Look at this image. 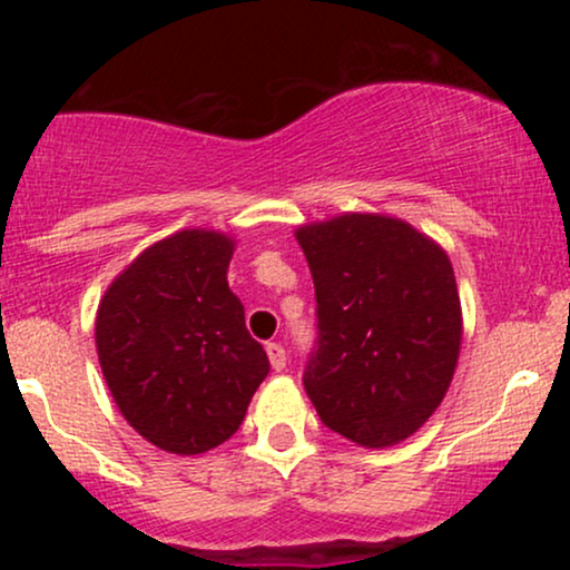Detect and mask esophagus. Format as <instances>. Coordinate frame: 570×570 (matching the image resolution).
<instances>
[{"mask_svg": "<svg viewBox=\"0 0 570 570\" xmlns=\"http://www.w3.org/2000/svg\"><path fill=\"white\" fill-rule=\"evenodd\" d=\"M267 358H271V367L276 370V372H281L286 367V351H284V345L281 343H267Z\"/></svg>", "mask_w": 570, "mask_h": 570, "instance_id": "1", "label": "esophagus"}]
</instances>
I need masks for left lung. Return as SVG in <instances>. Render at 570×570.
<instances>
[{
  "instance_id": "8db88e82",
  "label": "left lung",
  "mask_w": 570,
  "mask_h": 570,
  "mask_svg": "<svg viewBox=\"0 0 570 570\" xmlns=\"http://www.w3.org/2000/svg\"><path fill=\"white\" fill-rule=\"evenodd\" d=\"M316 286L318 340L303 383L324 426L391 448L434 415L461 353L448 252L404 219L340 214L294 230Z\"/></svg>"
}]
</instances>
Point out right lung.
Here are the masks:
<instances>
[{
  "instance_id": "1",
  "label": "right lung",
  "mask_w": 570,
  "mask_h": 570,
  "mask_svg": "<svg viewBox=\"0 0 570 570\" xmlns=\"http://www.w3.org/2000/svg\"><path fill=\"white\" fill-rule=\"evenodd\" d=\"M233 252L230 235L187 227L144 248L98 303L104 381L122 417L166 453L230 440L271 372L227 284Z\"/></svg>"
}]
</instances>
